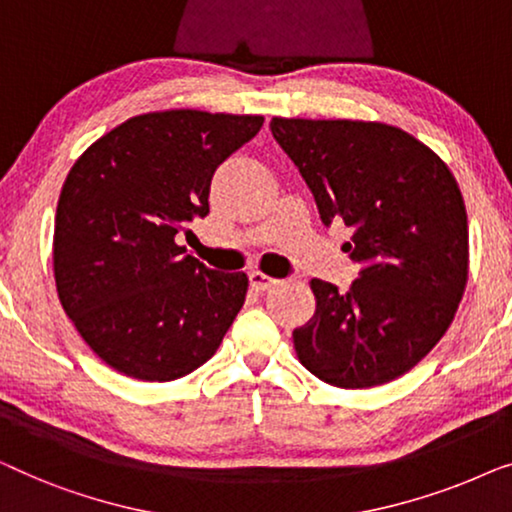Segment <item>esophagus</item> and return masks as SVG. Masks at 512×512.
Instances as JSON below:
<instances>
[{
  "mask_svg": "<svg viewBox=\"0 0 512 512\" xmlns=\"http://www.w3.org/2000/svg\"><path fill=\"white\" fill-rule=\"evenodd\" d=\"M248 280H250V287H253L255 292H266V290H271V287L278 283L276 278L266 276V273H259V271H250L248 273Z\"/></svg>",
  "mask_w": 512,
  "mask_h": 512,
  "instance_id": "esophagus-1",
  "label": "esophagus"
}]
</instances>
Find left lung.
Returning a JSON list of instances; mask_svg holds the SVG:
<instances>
[{
	"label": "left lung",
	"mask_w": 512,
	"mask_h": 512,
	"mask_svg": "<svg viewBox=\"0 0 512 512\" xmlns=\"http://www.w3.org/2000/svg\"><path fill=\"white\" fill-rule=\"evenodd\" d=\"M271 134L311 187L327 227L352 229L345 292L313 278L315 315L294 329L313 376L343 390L413 369L455 318L469 276L462 192L434 150L383 122L273 118Z\"/></svg>",
	"instance_id": "obj_1"
}]
</instances>
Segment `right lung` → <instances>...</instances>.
Returning a JSON list of instances; mask_svg holds the SVG:
<instances>
[{
	"mask_svg": "<svg viewBox=\"0 0 512 512\" xmlns=\"http://www.w3.org/2000/svg\"><path fill=\"white\" fill-rule=\"evenodd\" d=\"M262 122L190 109L136 115L71 167L55 215V285L111 369L169 383L218 350L248 276L208 269L176 236L206 218L215 169Z\"/></svg>",
	"mask_w": 512,
	"mask_h": 512,
	"instance_id": "add662e5",
	"label": "right lung"
}]
</instances>
